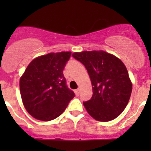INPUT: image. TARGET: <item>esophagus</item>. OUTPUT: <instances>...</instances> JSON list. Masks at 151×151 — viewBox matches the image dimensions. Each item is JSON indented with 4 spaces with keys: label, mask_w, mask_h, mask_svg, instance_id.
<instances>
[{
    "label": "esophagus",
    "mask_w": 151,
    "mask_h": 151,
    "mask_svg": "<svg viewBox=\"0 0 151 151\" xmlns=\"http://www.w3.org/2000/svg\"><path fill=\"white\" fill-rule=\"evenodd\" d=\"M74 92H75L76 95H77V96H79V93H80V89H76V90H75V91H74Z\"/></svg>",
    "instance_id": "34e87169"
}]
</instances>
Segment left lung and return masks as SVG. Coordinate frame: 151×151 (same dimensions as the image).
<instances>
[{"label":"left lung","mask_w":151,"mask_h":151,"mask_svg":"<svg viewBox=\"0 0 151 151\" xmlns=\"http://www.w3.org/2000/svg\"><path fill=\"white\" fill-rule=\"evenodd\" d=\"M72 57L85 66L91 79L92 97L83 102L89 115L104 122L119 116L132 91V83L123 62L102 50L74 52Z\"/></svg>","instance_id":"8db88e82"}]
</instances>
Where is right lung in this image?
I'll return each instance as SVG.
<instances>
[{
  "mask_svg": "<svg viewBox=\"0 0 151 151\" xmlns=\"http://www.w3.org/2000/svg\"><path fill=\"white\" fill-rule=\"evenodd\" d=\"M71 54L52 52L38 57L29 64L20 78L22 103L35 119L44 121L56 119L75 96L63 74Z\"/></svg>",
  "mask_w": 151,
  "mask_h": 151,
  "instance_id": "obj_1",
  "label": "right lung"
}]
</instances>
